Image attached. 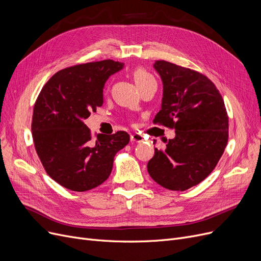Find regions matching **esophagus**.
Instances as JSON below:
<instances>
[{
  "label": "esophagus",
  "mask_w": 261,
  "mask_h": 261,
  "mask_svg": "<svg viewBox=\"0 0 261 261\" xmlns=\"http://www.w3.org/2000/svg\"><path fill=\"white\" fill-rule=\"evenodd\" d=\"M130 141L132 142H141V141H143V137L140 134H133V135H130Z\"/></svg>",
  "instance_id": "esophagus-1"
}]
</instances>
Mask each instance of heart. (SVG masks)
Wrapping results in <instances>:
<instances>
[{
	"mask_svg": "<svg viewBox=\"0 0 261 261\" xmlns=\"http://www.w3.org/2000/svg\"><path fill=\"white\" fill-rule=\"evenodd\" d=\"M133 79H134L136 85L139 87V89L144 85H146L147 83L155 81L151 74L143 68H136L133 71Z\"/></svg>",
	"mask_w": 261,
	"mask_h": 261,
	"instance_id": "obj_1",
	"label": "heart"
}]
</instances>
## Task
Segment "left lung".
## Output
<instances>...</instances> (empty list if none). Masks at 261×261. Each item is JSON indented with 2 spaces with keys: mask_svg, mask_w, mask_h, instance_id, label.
<instances>
[{
  "mask_svg": "<svg viewBox=\"0 0 261 261\" xmlns=\"http://www.w3.org/2000/svg\"><path fill=\"white\" fill-rule=\"evenodd\" d=\"M155 70L164 84L161 109L154 124L175 129L165 150L155 148L147 163L150 176L174 191L187 190L216 168L228 140V116L223 97L204 74L166 60Z\"/></svg>",
  "mask_w": 261,
  "mask_h": 261,
  "instance_id": "left-lung-1",
  "label": "left lung"
}]
</instances>
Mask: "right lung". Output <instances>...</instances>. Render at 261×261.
Returning a JSON list of instances; mask_svg holds the SVG:
<instances>
[{"instance_id": "right-lung-1", "label": "right lung", "mask_w": 261, "mask_h": 261, "mask_svg": "<svg viewBox=\"0 0 261 261\" xmlns=\"http://www.w3.org/2000/svg\"><path fill=\"white\" fill-rule=\"evenodd\" d=\"M122 68V63L106 59L63 69L37 97L32 120L37 155L48 176L69 190L83 192L103 184L115 155L129 142L123 130L93 140L84 123L103 105L108 77Z\"/></svg>"}]
</instances>
